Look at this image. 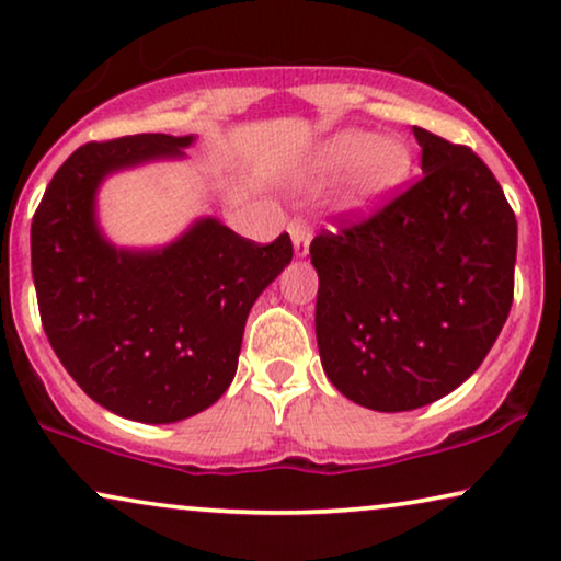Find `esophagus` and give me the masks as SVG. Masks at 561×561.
<instances>
[{
	"label": "esophagus",
	"instance_id": "1",
	"mask_svg": "<svg viewBox=\"0 0 561 561\" xmlns=\"http://www.w3.org/2000/svg\"><path fill=\"white\" fill-rule=\"evenodd\" d=\"M288 234H290V240H294L296 257L309 255V248H311V240H313V229L306 225L304 219H294L288 225Z\"/></svg>",
	"mask_w": 561,
	"mask_h": 561
}]
</instances>
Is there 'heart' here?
Wrapping results in <instances>:
<instances>
[{
    "instance_id": "heart-1",
    "label": "heart",
    "mask_w": 561,
    "mask_h": 561,
    "mask_svg": "<svg viewBox=\"0 0 561 561\" xmlns=\"http://www.w3.org/2000/svg\"><path fill=\"white\" fill-rule=\"evenodd\" d=\"M313 175L344 171L340 198L350 211H375L405 186L413 156L401 137H378L365 129H344L324 140L311 156Z\"/></svg>"
}]
</instances>
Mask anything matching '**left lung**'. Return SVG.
Masks as SVG:
<instances>
[{
    "mask_svg": "<svg viewBox=\"0 0 561 561\" xmlns=\"http://www.w3.org/2000/svg\"><path fill=\"white\" fill-rule=\"evenodd\" d=\"M413 137L421 181L309 250L321 367L344 398L382 413L462 386L513 304L518 227L501 183L465 145L421 127Z\"/></svg>",
    "mask_w": 561,
    "mask_h": 561,
    "instance_id": "1",
    "label": "left lung"
}]
</instances>
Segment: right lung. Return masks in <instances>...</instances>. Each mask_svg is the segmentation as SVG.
<instances>
[{"label": "right lung", "instance_id": "obj_1", "mask_svg": "<svg viewBox=\"0 0 561 561\" xmlns=\"http://www.w3.org/2000/svg\"><path fill=\"white\" fill-rule=\"evenodd\" d=\"M194 135H133L73 152L30 229L43 329L91 401L140 424H175L217 403L257 296L294 257L288 234L260 248L198 217L163 248H117L99 225L110 175L183 160Z\"/></svg>", "mask_w": 561, "mask_h": 561}]
</instances>
